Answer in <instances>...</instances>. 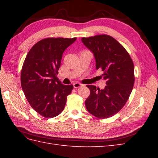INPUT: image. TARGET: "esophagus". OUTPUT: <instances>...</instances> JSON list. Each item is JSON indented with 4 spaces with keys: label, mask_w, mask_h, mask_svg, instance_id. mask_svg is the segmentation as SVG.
Instances as JSON below:
<instances>
[{
    "label": "esophagus",
    "mask_w": 158,
    "mask_h": 158,
    "mask_svg": "<svg viewBox=\"0 0 158 158\" xmlns=\"http://www.w3.org/2000/svg\"><path fill=\"white\" fill-rule=\"evenodd\" d=\"M83 85V84H81V83H73V87H74V88H75V89L79 88V87H81Z\"/></svg>",
    "instance_id": "34e87169"
}]
</instances>
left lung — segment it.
<instances>
[{
    "instance_id": "8db88e82",
    "label": "left lung",
    "mask_w": 158,
    "mask_h": 158,
    "mask_svg": "<svg viewBox=\"0 0 158 158\" xmlns=\"http://www.w3.org/2000/svg\"><path fill=\"white\" fill-rule=\"evenodd\" d=\"M81 40L94 54L96 69L102 70L106 84L104 89L87 85L90 95L85 100L86 109L98 118H109L118 113L129 98L135 83L134 63L126 49L109 35Z\"/></svg>"
}]
</instances>
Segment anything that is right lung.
Masks as SVG:
<instances>
[{
  "label": "right lung",
  "mask_w": 158,
  "mask_h": 158,
  "mask_svg": "<svg viewBox=\"0 0 158 158\" xmlns=\"http://www.w3.org/2000/svg\"><path fill=\"white\" fill-rule=\"evenodd\" d=\"M77 38H46L30 49L21 70V85L30 105L45 118L58 116L64 109L73 85L57 77L64 50Z\"/></svg>",
  "instance_id": "right-lung-1"
}]
</instances>
